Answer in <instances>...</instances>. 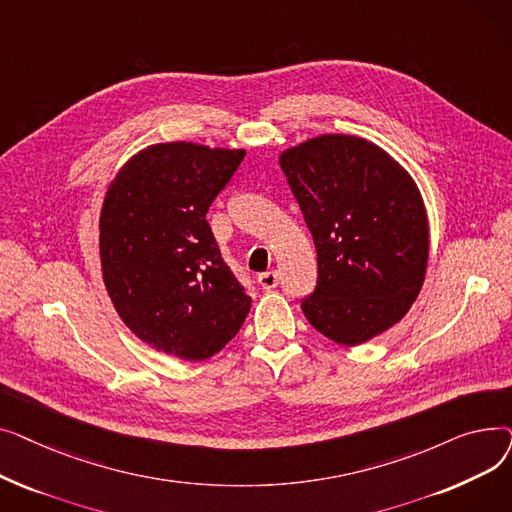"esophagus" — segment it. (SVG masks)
Returning <instances> with one entry per match:
<instances>
[{"label":"esophagus","instance_id":"esophagus-1","mask_svg":"<svg viewBox=\"0 0 512 512\" xmlns=\"http://www.w3.org/2000/svg\"><path fill=\"white\" fill-rule=\"evenodd\" d=\"M257 282H259V286L263 290H272V288H276L280 284V276L274 270L272 272H263V274L257 276Z\"/></svg>","mask_w":512,"mask_h":512}]
</instances>
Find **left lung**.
I'll use <instances>...</instances> for the list:
<instances>
[{"label": "left lung", "instance_id": "8db88e82", "mask_svg": "<svg viewBox=\"0 0 512 512\" xmlns=\"http://www.w3.org/2000/svg\"><path fill=\"white\" fill-rule=\"evenodd\" d=\"M317 249L301 307L326 338L357 346L407 315L425 280L427 211L411 174L375 143L321 134L280 155Z\"/></svg>", "mask_w": 512, "mask_h": 512}]
</instances>
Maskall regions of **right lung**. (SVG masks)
Listing matches in <instances>:
<instances>
[{"label": "right lung", "mask_w": 512, "mask_h": 512, "mask_svg": "<svg viewBox=\"0 0 512 512\" xmlns=\"http://www.w3.org/2000/svg\"><path fill=\"white\" fill-rule=\"evenodd\" d=\"M245 153L157 143L132 155L107 186L99 215L103 284L130 332L161 353L209 359L249 315L251 297L205 220Z\"/></svg>", "instance_id": "add662e5"}]
</instances>
